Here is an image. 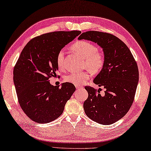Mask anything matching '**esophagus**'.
<instances>
[{
	"label": "esophagus",
	"instance_id": "34e87169",
	"mask_svg": "<svg viewBox=\"0 0 151 151\" xmlns=\"http://www.w3.org/2000/svg\"><path fill=\"white\" fill-rule=\"evenodd\" d=\"M82 88H83V87H82V86H76V88L78 89V90Z\"/></svg>",
	"mask_w": 151,
	"mask_h": 151
}]
</instances>
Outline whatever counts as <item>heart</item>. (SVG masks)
Masks as SVG:
<instances>
[{
  "label": "heart",
  "instance_id": "b5f03b06",
  "mask_svg": "<svg viewBox=\"0 0 151 151\" xmlns=\"http://www.w3.org/2000/svg\"><path fill=\"white\" fill-rule=\"evenodd\" d=\"M73 50L84 59L83 67L88 68L81 73H73L65 76V81L76 86H80L88 80L92 72L97 73L102 70L105 63L103 54L98 51L97 46L87 41H78L72 45ZM63 51H59L57 55V65L59 69L63 68Z\"/></svg>",
  "mask_w": 151,
  "mask_h": 151
}]
</instances>
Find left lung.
Segmentation results:
<instances>
[{
	"label": "left lung",
	"mask_w": 151,
	"mask_h": 151,
	"mask_svg": "<svg viewBox=\"0 0 151 151\" xmlns=\"http://www.w3.org/2000/svg\"><path fill=\"white\" fill-rule=\"evenodd\" d=\"M94 42L102 48L105 63L94 83L104 86L105 94L90 86L84 102L86 116L102 125L112 124L129 110L139 81L137 64L129 49L118 37L98 31L84 32L78 38Z\"/></svg>",
	"instance_id": "8db88e82"
}]
</instances>
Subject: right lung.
I'll list each match as a JSON object with an SVG mask.
<instances>
[{"label": "right lung", "mask_w": 151, "mask_h": 151, "mask_svg": "<svg viewBox=\"0 0 151 151\" xmlns=\"http://www.w3.org/2000/svg\"><path fill=\"white\" fill-rule=\"evenodd\" d=\"M81 34L76 30L47 33L33 38L22 51L13 80L21 108L32 121L46 123L58 118L75 92L74 84L63 83L59 88L49 79L57 76V54Z\"/></svg>", "instance_id": "1"}]
</instances>
